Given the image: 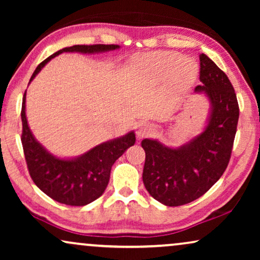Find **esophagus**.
<instances>
[{
  "label": "esophagus",
  "mask_w": 260,
  "mask_h": 260,
  "mask_svg": "<svg viewBox=\"0 0 260 260\" xmlns=\"http://www.w3.org/2000/svg\"><path fill=\"white\" fill-rule=\"evenodd\" d=\"M154 126L149 123H143L138 126L137 130V137L138 138H144L147 136H150V135L154 133Z\"/></svg>",
  "instance_id": "1"
}]
</instances>
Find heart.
Here are the masks:
<instances>
[{
	"instance_id": "obj_1",
	"label": "heart",
	"mask_w": 260,
	"mask_h": 260,
	"mask_svg": "<svg viewBox=\"0 0 260 260\" xmlns=\"http://www.w3.org/2000/svg\"><path fill=\"white\" fill-rule=\"evenodd\" d=\"M144 66L157 74L166 78L172 76L179 84H187L193 80L198 72V65L189 58H180L179 54L173 52H156L147 55L143 60Z\"/></svg>"
}]
</instances>
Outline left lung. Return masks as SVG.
<instances>
[{
  "label": "left lung",
  "instance_id": "obj_1",
  "mask_svg": "<svg viewBox=\"0 0 260 260\" xmlns=\"http://www.w3.org/2000/svg\"><path fill=\"white\" fill-rule=\"evenodd\" d=\"M200 81L195 92L211 102L208 124L180 148L142 141L145 151L143 183L155 200L175 207L202 197L229 166L239 119L237 94L229 77L206 54H200Z\"/></svg>",
  "mask_w": 260,
  "mask_h": 260
}]
</instances>
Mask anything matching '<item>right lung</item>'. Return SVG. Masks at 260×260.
Returning a JSON list of instances; mask_svg holds the SVG:
<instances>
[{
    "label": "right lung",
    "instance_id": "obj_1",
    "mask_svg": "<svg viewBox=\"0 0 260 260\" xmlns=\"http://www.w3.org/2000/svg\"><path fill=\"white\" fill-rule=\"evenodd\" d=\"M119 48L118 45H76L48 56L34 71L30 81L42 67L63 52L99 53ZM22 142L24 158L33 182L53 200L70 206H85L104 193L111 167L124 151L135 144L134 131L122 137L104 142L77 158H58L46 150L31 134L26 118V92L22 99Z\"/></svg>",
    "mask_w": 260,
    "mask_h": 260
}]
</instances>
